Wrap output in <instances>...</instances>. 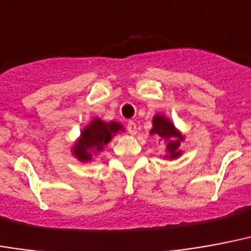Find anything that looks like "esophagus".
<instances>
[{"label": "esophagus", "mask_w": 251, "mask_h": 251, "mask_svg": "<svg viewBox=\"0 0 251 251\" xmlns=\"http://www.w3.org/2000/svg\"><path fill=\"white\" fill-rule=\"evenodd\" d=\"M127 131H129L131 135H134L135 133H137V124H135L134 121H129V122H127Z\"/></svg>", "instance_id": "34e87169"}]
</instances>
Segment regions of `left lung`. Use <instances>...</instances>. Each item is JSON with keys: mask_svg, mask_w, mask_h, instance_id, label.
Here are the masks:
<instances>
[{"mask_svg": "<svg viewBox=\"0 0 251 251\" xmlns=\"http://www.w3.org/2000/svg\"><path fill=\"white\" fill-rule=\"evenodd\" d=\"M150 134H154L155 137L168 141V144H166V150L169 151L168 157L173 159L177 158L181 154L178 148L181 145V141L183 140L182 135L176 130V127L173 126V124L168 118H165L163 116L154 117L153 129L150 130Z\"/></svg>", "mask_w": 251, "mask_h": 251, "instance_id": "left-lung-1", "label": "left lung"}]
</instances>
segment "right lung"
<instances>
[{
    "mask_svg": "<svg viewBox=\"0 0 251 251\" xmlns=\"http://www.w3.org/2000/svg\"><path fill=\"white\" fill-rule=\"evenodd\" d=\"M120 129L122 127L117 122L105 124L101 120H94L82 131L78 145L74 148V155L82 162H88L92 159V154L101 151Z\"/></svg>",
    "mask_w": 251,
    "mask_h": 251,
    "instance_id": "obj_1",
    "label": "right lung"
}]
</instances>
